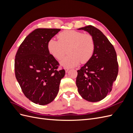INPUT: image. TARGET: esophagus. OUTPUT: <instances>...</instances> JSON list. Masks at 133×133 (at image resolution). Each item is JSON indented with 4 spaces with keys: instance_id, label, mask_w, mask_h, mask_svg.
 <instances>
[{
    "instance_id": "esophagus-1",
    "label": "esophagus",
    "mask_w": 133,
    "mask_h": 133,
    "mask_svg": "<svg viewBox=\"0 0 133 133\" xmlns=\"http://www.w3.org/2000/svg\"><path fill=\"white\" fill-rule=\"evenodd\" d=\"M65 69L66 73H68V71H69V69H68V68H65V69Z\"/></svg>"
}]
</instances>
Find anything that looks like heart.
Instances as JSON below:
<instances>
[{
    "instance_id": "heart-1",
    "label": "heart",
    "mask_w": 133,
    "mask_h": 133,
    "mask_svg": "<svg viewBox=\"0 0 133 133\" xmlns=\"http://www.w3.org/2000/svg\"><path fill=\"white\" fill-rule=\"evenodd\" d=\"M58 41L50 39L47 48L50 54L55 59L61 60L65 55L66 50L69 55L60 62V65L65 68L78 66L80 62H88L93 55L95 42L90 34L67 30L58 35Z\"/></svg>"
}]
</instances>
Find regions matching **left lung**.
<instances>
[{"mask_svg":"<svg viewBox=\"0 0 133 133\" xmlns=\"http://www.w3.org/2000/svg\"><path fill=\"white\" fill-rule=\"evenodd\" d=\"M78 30L86 31L93 37L95 50L90 60L77 71L76 85L83 99L99 102L110 93L117 77V56L113 45L97 28L88 25Z\"/></svg>","mask_w":133,"mask_h":133,"instance_id":"left-lung-1","label":"left lung"}]
</instances>
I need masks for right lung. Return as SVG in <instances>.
Here are the masks:
<instances>
[{"label":"right lung","mask_w":133,"mask_h":133,"mask_svg":"<svg viewBox=\"0 0 133 133\" xmlns=\"http://www.w3.org/2000/svg\"><path fill=\"white\" fill-rule=\"evenodd\" d=\"M60 29L38 28L20 45L15 59V74L24 94L30 101L44 105L57 96L64 69L57 70L59 63L50 54L48 41Z\"/></svg>","instance_id":"add662e5"}]
</instances>
